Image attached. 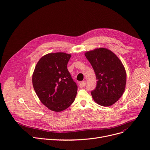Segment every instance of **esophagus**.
I'll return each instance as SVG.
<instances>
[{
    "mask_svg": "<svg viewBox=\"0 0 150 150\" xmlns=\"http://www.w3.org/2000/svg\"><path fill=\"white\" fill-rule=\"evenodd\" d=\"M79 87H84L85 86H86V81H81V82H80L79 83Z\"/></svg>",
    "mask_w": 150,
    "mask_h": 150,
    "instance_id": "obj_1",
    "label": "esophagus"
}]
</instances>
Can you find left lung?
Wrapping results in <instances>:
<instances>
[{
	"label": "left lung",
	"instance_id": "obj_1",
	"mask_svg": "<svg viewBox=\"0 0 150 150\" xmlns=\"http://www.w3.org/2000/svg\"><path fill=\"white\" fill-rule=\"evenodd\" d=\"M97 79L96 87L91 92L94 101L103 106L114 105L122 96L126 84L124 65L115 54L105 48L85 52Z\"/></svg>",
	"mask_w": 150,
	"mask_h": 150
}]
</instances>
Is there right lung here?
<instances>
[{
  "label": "right lung",
  "mask_w": 150,
  "mask_h": 150,
  "mask_svg": "<svg viewBox=\"0 0 150 150\" xmlns=\"http://www.w3.org/2000/svg\"><path fill=\"white\" fill-rule=\"evenodd\" d=\"M71 54L49 53L37 63L32 84L40 101L49 110L61 112L75 100L77 86L67 69Z\"/></svg>",
  "instance_id": "right-lung-1"
}]
</instances>
